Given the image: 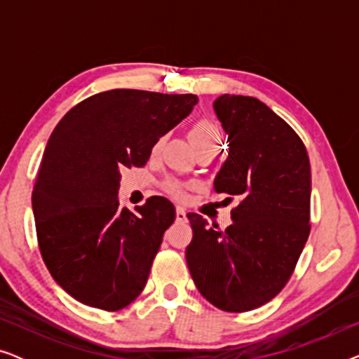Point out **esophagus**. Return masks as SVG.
I'll use <instances>...</instances> for the list:
<instances>
[{"label": "esophagus", "mask_w": 359, "mask_h": 359, "mask_svg": "<svg viewBox=\"0 0 359 359\" xmlns=\"http://www.w3.org/2000/svg\"><path fill=\"white\" fill-rule=\"evenodd\" d=\"M176 220L178 222H186L188 217H186V210L183 208H176Z\"/></svg>", "instance_id": "esophagus-1"}]
</instances>
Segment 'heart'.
I'll return each instance as SVG.
<instances>
[{
    "instance_id": "heart-1",
    "label": "heart",
    "mask_w": 359,
    "mask_h": 359,
    "mask_svg": "<svg viewBox=\"0 0 359 359\" xmlns=\"http://www.w3.org/2000/svg\"><path fill=\"white\" fill-rule=\"evenodd\" d=\"M189 139L193 142L194 149H203V147H220L222 134H220L219 126L209 119H203L191 127ZM165 189L173 196L183 194V184L176 180H168L165 183Z\"/></svg>"
}]
</instances>
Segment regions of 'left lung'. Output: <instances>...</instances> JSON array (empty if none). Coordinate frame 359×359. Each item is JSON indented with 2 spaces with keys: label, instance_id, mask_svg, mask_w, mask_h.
Segmentation results:
<instances>
[{
  "label": "left lung",
  "instance_id": "1",
  "mask_svg": "<svg viewBox=\"0 0 359 359\" xmlns=\"http://www.w3.org/2000/svg\"><path fill=\"white\" fill-rule=\"evenodd\" d=\"M214 111L229 135L214 189L238 205L225 230L188 214L186 262L212 306L247 312L281 292L301 257L311 232V163L301 137L257 97L222 95Z\"/></svg>",
  "mask_w": 359,
  "mask_h": 359
}]
</instances>
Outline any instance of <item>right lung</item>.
Segmentation results:
<instances>
[{
	"label": "right lung",
	"mask_w": 359,
	"mask_h": 359,
	"mask_svg": "<svg viewBox=\"0 0 359 359\" xmlns=\"http://www.w3.org/2000/svg\"><path fill=\"white\" fill-rule=\"evenodd\" d=\"M196 95L111 90L72 107L53 129L32 191L43 263L63 291L116 312L144 291L175 205L154 196L119 209L121 171L144 166Z\"/></svg>",
	"instance_id": "right-lung-1"
}]
</instances>
